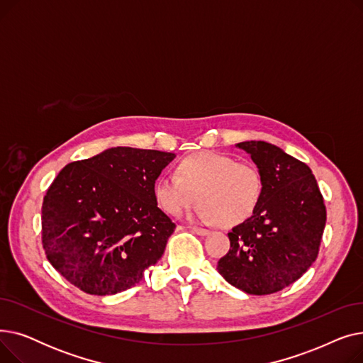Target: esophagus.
<instances>
[{
  "label": "esophagus",
  "instance_id": "esophagus-1",
  "mask_svg": "<svg viewBox=\"0 0 363 363\" xmlns=\"http://www.w3.org/2000/svg\"><path fill=\"white\" fill-rule=\"evenodd\" d=\"M189 231H193L199 235H208V233H211L208 230H204V228H197V226H189Z\"/></svg>",
  "mask_w": 363,
  "mask_h": 363
}]
</instances>
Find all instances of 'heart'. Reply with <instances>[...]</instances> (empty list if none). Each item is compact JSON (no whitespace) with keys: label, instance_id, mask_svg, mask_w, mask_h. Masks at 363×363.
Returning <instances> with one entry per match:
<instances>
[{"label":"heart","instance_id":"1","mask_svg":"<svg viewBox=\"0 0 363 363\" xmlns=\"http://www.w3.org/2000/svg\"><path fill=\"white\" fill-rule=\"evenodd\" d=\"M263 175L253 163L237 162L215 151H200L181 160L177 175H163L155 184V199L170 216L203 203L197 219L235 226L255 215L263 196Z\"/></svg>","mask_w":363,"mask_h":363}]
</instances>
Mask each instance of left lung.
<instances>
[{
    "instance_id": "left-lung-1",
    "label": "left lung",
    "mask_w": 363,
    "mask_h": 363,
    "mask_svg": "<svg viewBox=\"0 0 363 363\" xmlns=\"http://www.w3.org/2000/svg\"><path fill=\"white\" fill-rule=\"evenodd\" d=\"M263 175V196L252 218L233 228L219 274L238 290L264 296L281 291L318 257L327 208L311 167L279 147L244 141Z\"/></svg>"
}]
</instances>
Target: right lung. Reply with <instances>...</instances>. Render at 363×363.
<instances>
[{"label":"right lung","mask_w":363,"mask_h":363,"mask_svg":"<svg viewBox=\"0 0 363 363\" xmlns=\"http://www.w3.org/2000/svg\"><path fill=\"white\" fill-rule=\"evenodd\" d=\"M174 159L114 147L65 166L43 203V245L55 271L94 296L138 284L175 231L155 199L156 179Z\"/></svg>","instance_id":"add662e5"}]
</instances>
